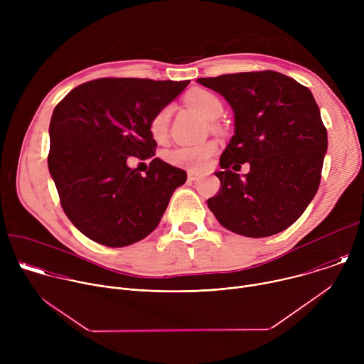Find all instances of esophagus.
Returning <instances> with one entry per match:
<instances>
[{
  "label": "esophagus",
  "instance_id": "34e87169",
  "mask_svg": "<svg viewBox=\"0 0 364 364\" xmlns=\"http://www.w3.org/2000/svg\"><path fill=\"white\" fill-rule=\"evenodd\" d=\"M200 177V173L198 171H196V170H188L187 171V178L190 180V181H194V180H197Z\"/></svg>",
  "mask_w": 364,
  "mask_h": 364
}]
</instances>
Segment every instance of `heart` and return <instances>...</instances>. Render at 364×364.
Returning a JSON list of instances; mask_svg holds the SVG:
<instances>
[{"label": "heart", "mask_w": 364, "mask_h": 364, "mask_svg": "<svg viewBox=\"0 0 364 364\" xmlns=\"http://www.w3.org/2000/svg\"><path fill=\"white\" fill-rule=\"evenodd\" d=\"M186 100L191 108H194L205 119H216L223 112V103L220 97L210 90L197 89L188 93ZM171 111H173L171 107H164L151 118L149 132L154 139L161 141L166 136ZM216 149H218V144L215 141H207L196 145H184V146L171 149L167 154V161L176 167L201 170L213 157Z\"/></svg>", "instance_id": "b5f03b06"}]
</instances>
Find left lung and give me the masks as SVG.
Segmentation results:
<instances>
[{"mask_svg":"<svg viewBox=\"0 0 364 364\" xmlns=\"http://www.w3.org/2000/svg\"><path fill=\"white\" fill-rule=\"evenodd\" d=\"M197 82L229 102L235 135L215 173L220 190L207 205L219 223L242 236L267 237L288 229L314 198L327 151V129L311 90L274 70ZM249 162L240 178L230 170Z\"/></svg>","mask_w":364,"mask_h":364,"instance_id":"8db88e82","label":"left lung"}]
</instances>
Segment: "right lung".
Instances as JSON below:
<instances>
[{
    "label": "right lung",
    "mask_w": 364,
    "mask_h": 364,
    "mask_svg": "<svg viewBox=\"0 0 364 364\" xmlns=\"http://www.w3.org/2000/svg\"><path fill=\"white\" fill-rule=\"evenodd\" d=\"M188 83L102 77L58 103L48 128V171L63 212L86 237L122 247L159 226L187 173L154 159L149 121ZM131 156L153 159L146 176L127 167Z\"/></svg>",
    "instance_id": "right-lung-1"
}]
</instances>
